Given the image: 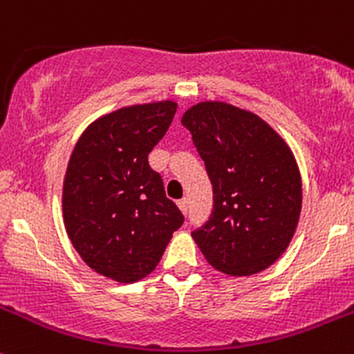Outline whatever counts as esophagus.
Returning a JSON list of instances; mask_svg holds the SVG:
<instances>
[{"label":"esophagus","mask_w":354,"mask_h":354,"mask_svg":"<svg viewBox=\"0 0 354 354\" xmlns=\"http://www.w3.org/2000/svg\"><path fill=\"white\" fill-rule=\"evenodd\" d=\"M178 207H180V211L183 212V214H187V212H188V201H187V198H181V201H178Z\"/></svg>","instance_id":"1"}]
</instances>
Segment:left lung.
Listing matches in <instances>:
<instances>
[{
  "mask_svg": "<svg viewBox=\"0 0 354 354\" xmlns=\"http://www.w3.org/2000/svg\"><path fill=\"white\" fill-rule=\"evenodd\" d=\"M212 185V212L192 233L212 268L250 277L289 247L303 205L296 157L254 112L218 100L198 102L181 118Z\"/></svg>",
  "mask_w": 354,
  "mask_h": 354,
  "instance_id": "8db88e82",
  "label": "left lung"
}]
</instances>
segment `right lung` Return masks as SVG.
I'll use <instances>...</instances> for the list:
<instances>
[{"label": "right lung", "instance_id": "right-lung-1", "mask_svg": "<svg viewBox=\"0 0 354 354\" xmlns=\"http://www.w3.org/2000/svg\"><path fill=\"white\" fill-rule=\"evenodd\" d=\"M176 109V102L160 100L109 112L72 150L62 190L64 225L81 259L105 279H145L183 225L162 178L149 166Z\"/></svg>", "mask_w": 354, "mask_h": 354}]
</instances>
